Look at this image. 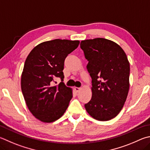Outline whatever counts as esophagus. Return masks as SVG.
<instances>
[{
  "label": "esophagus",
  "instance_id": "34e87169",
  "mask_svg": "<svg viewBox=\"0 0 150 150\" xmlns=\"http://www.w3.org/2000/svg\"><path fill=\"white\" fill-rule=\"evenodd\" d=\"M74 89H75V91L76 92H79V91H81V88H80V87H75Z\"/></svg>",
  "mask_w": 150,
  "mask_h": 150
}]
</instances>
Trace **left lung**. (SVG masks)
Here are the masks:
<instances>
[{
    "mask_svg": "<svg viewBox=\"0 0 150 150\" xmlns=\"http://www.w3.org/2000/svg\"><path fill=\"white\" fill-rule=\"evenodd\" d=\"M80 46L92 78V96L84 107L95 119L109 121L120 112L129 92L127 56L120 46L103 38L82 40Z\"/></svg>",
    "mask_w": 150,
    "mask_h": 150,
    "instance_id": "1",
    "label": "left lung"
}]
</instances>
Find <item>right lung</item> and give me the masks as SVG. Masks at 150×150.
<instances>
[{
    "label": "right lung",
    "instance_id": "obj_1",
    "mask_svg": "<svg viewBox=\"0 0 150 150\" xmlns=\"http://www.w3.org/2000/svg\"><path fill=\"white\" fill-rule=\"evenodd\" d=\"M79 42L49 40L38 45L27 57L21 75V91L29 111L39 120L55 121L66 111L73 94L63 83L64 61ZM58 77L61 82L54 86L55 79Z\"/></svg>",
    "mask_w": 150,
    "mask_h": 150
}]
</instances>
